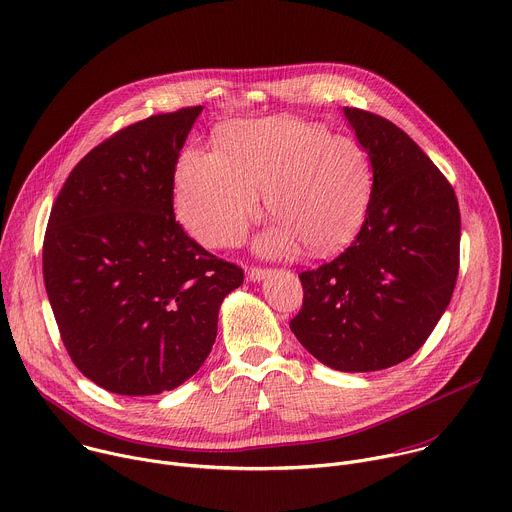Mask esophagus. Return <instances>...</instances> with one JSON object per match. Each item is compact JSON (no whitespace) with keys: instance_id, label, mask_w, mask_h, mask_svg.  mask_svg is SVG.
Here are the masks:
<instances>
[{"instance_id":"esophagus-1","label":"esophagus","mask_w":512,"mask_h":512,"mask_svg":"<svg viewBox=\"0 0 512 512\" xmlns=\"http://www.w3.org/2000/svg\"><path fill=\"white\" fill-rule=\"evenodd\" d=\"M268 274H270V270H264V268H248V272H246V276H248L250 282H260V280H264Z\"/></svg>"}]
</instances>
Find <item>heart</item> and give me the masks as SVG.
<instances>
[{"label": "heart", "mask_w": 512, "mask_h": 512, "mask_svg": "<svg viewBox=\"0 0 512 512\" xmlns=\"http://www.w3.org/2000/svg\"><path fill=\"white\" fill-rule=\"evenodd\" d=\"M367 151L323 125L292 117L236 123L218 153L191 149L177 165V208L187 230L208 246L236 244L266 208L276 216L258 242L282 256L298 242L311 254H331L359 232L371 199Z\"/></svg>", "instance_id": "heart-1"}]
</instances>
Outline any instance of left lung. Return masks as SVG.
<instances>
[{
    "label": "left lung",
    "mask_w": 512,
    "mask_h": 512,
    "mask_svg": "<svg viewBox=\"0 0 512 512\" xmlns=\"http://www.w3.org/2000/svg\"><path fill=\"white\" fill-rule=\"evenodd\" d=\"M373 169L361 232L333 262L298 274L290 331L323 365L365 373L412 357L446 313L460 262L452 185L399 127L343 109Z\"/></svg>",
    "instance_id": "8db88e82"
}]
</instances>
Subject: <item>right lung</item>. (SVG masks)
Wrapping results in <instances>:
<instances>
[{
    "instance_id": "1",
    "label": "right lung",
    "mask_w": 512,
    "mask_h": 512,
    "mask_svg": "<svg viewBox=\"0 0 512 512\" xmlns=\"http://www.w3.org/2000/svg\"><path fill=\"white\" fill-rule=\"evenodd\" d=\"M203 107L155 115L94 147L68 175L44 238V282L84 377L157 395L208 359L224 298L244 272L173 216L179 151Z\"/></svg>"
}]
</instances>
